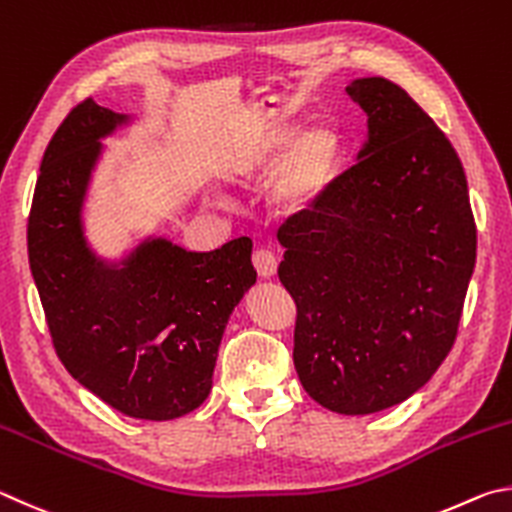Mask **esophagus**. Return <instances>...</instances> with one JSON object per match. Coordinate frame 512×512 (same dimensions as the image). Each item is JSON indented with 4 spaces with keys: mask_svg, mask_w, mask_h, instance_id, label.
<instances>
[{
    "mask_svg": "<svg viewBox=\"0 0 512 512\" xmlns=\"http://www.w3.org/2000/svg\"><path fill=\"white\" fill-rule=\"evenodd\" d=\"M251 263H254L258 276H263V279H272L276 274V267H279V261H276V256L270 249H256L254 256H251Z\"/></svg>",
    "mask_w": 512,
    "mask_h": 512,
    "instance_id": "1",
    "label": "esophagus"
}]
</instances>
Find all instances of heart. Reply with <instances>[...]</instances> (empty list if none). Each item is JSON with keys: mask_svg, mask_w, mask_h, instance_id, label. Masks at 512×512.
Instances as JSON below:
<instances>
[{"mask_svg": "<svg viewBox=\"0 0 512 512\" xmlns=\"http://www.w3.org/2000/svg\"><path fill=\"white\" fill-rule=\"evenodd\" d=\"M346 157V137L330 119L301 123L297 114H276L251 132L224 159V175L247 182L267 170L265 200L283 218H299L324 200Z\"/></svg>", "mask_w": 512, "mask_h": 512, "instance_id": "obj_1", "label": "heart"}]
</instances>
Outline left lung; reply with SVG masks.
Masks as SVG:
<instances>
[{"instance_id": "obj_1", "label": "left lung", "mask_w": 512, "mask_h": 512, "mask_svg": "<svg viewBox=\"0 0 512 512\" xmlns=\"http://www.w3.org/2000/svg\"><path fill=\"white\" fill-rule=\"evenodd\" d=\"M357 164L279 231L297 303L294 369L312 400L366 416L425 387L450 353L477 261L468 179L436 123L387 78H355Z\"/></svg>"}]
</instances>
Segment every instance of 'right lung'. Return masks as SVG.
Returning <instances> with one entry per match:
<instances>
[{
	"label": "right lung",
	"instance_id": "obj_1",
	"mask_svg": "<svg viewBox=\"0 0 512 512\" xmlns=\"http://www.w3.org/2000/svg\"><path fill=\"white\" fill-rule=\"evenodd\" d=\"M87 98L44 150L29 215V263L56 353L71 378L121 414L173 420L209 398L233 308L256 283L251 240L186 251L146 236L103 258L85 202L103 139L130 125Z\"/></svg>",
	"mask_w": 512,
	"mask_h": 512
}]
</instances>
